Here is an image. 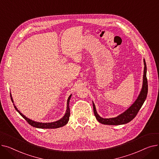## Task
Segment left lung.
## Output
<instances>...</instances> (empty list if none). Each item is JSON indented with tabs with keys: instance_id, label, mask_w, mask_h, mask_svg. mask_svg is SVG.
I'll return each instance as SVG.
<instances>
[{
	"instance_id": "obj_1",
	"label": "left lung",
	"mask_w": 159,
	"mask_h": 159,
	"mask_svg": "<svg viewBox=\"0 0 159 159\" xmlns=\"http://www.w3.org/2000/svg\"><path fill=\"white\" fill-rule=\"evenodd\" d=\"M144 69L143 88H142L140 94L137 97L136 101H135V102L133 103L126 111H125L124 113H122V114L119 115L117 116H116V117L110 118V119H104L98 115L96 110L95 106L93 102V112L97 120L100 123L106 124V125H121V124L128 123L129 122H130L135 117L141 108L142 106L143 105L148 94V80L146 77L147 68H146V64L144 59Z\"/></svg>"
}]
</instances>
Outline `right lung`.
<instances>
[{
    "instance_id": "obj_1",
    "label": "right lung",
    "mask_w": 159,
    "mask_h": 159,
    "mask_svg": "<svg viewBox=\"0 0 159 159\" xmlns=\"http://www.w3.org/2000/svg\"><path fill=\"white\" fill-rule=\"evenodd\" d=\"M10 97H11V101L13 102V98L11 97V95L10 93ZM71 97V95H70V97H68V101H67V110L66 111L65 115H64L62 119H61L60 120H58L57 121L53 122H49V123H43V122H35L34 120H32L28 118H27L26 116H24L22 113H21L19 110H18L17 108L15 106L14 104V107L15 109L19 112V113L22 116V117L26 120L29 124H30L31 126H32L33 127L35 128H43V129H54V128H58L62 127L64 126L68 122L69 120V118H70V107H69V102H70V98Z\"/></svg>"
}]
</instances>
